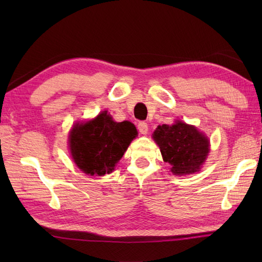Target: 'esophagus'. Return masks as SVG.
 Masks as SVG:
<instances>
[{
    "mask_svg": "<svg viewBox=\"0 0 262 262\" xmlns=\"http://www.w3.org/2000/svg\"><path fill=\"white\" fill-rule=\"evenodd\" d=\"M137 127H138V130H140L141 134H143V135H146L147 134L148 126H147V124H146L145 121H140V122H138Z\"/></svg>",
    "mask_w": 262,
    "mask_h": 262,
    "instance_id": "34e87169",
    "label": "esophagus"
}]
</instances>
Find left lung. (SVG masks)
Here are the masks:
<instances>
[{
	"instance_id": "8db88e82",
	"label": "left lung",
	"mask_w": 262,
	"mask_h": 262,
	"mask_svg": "<svg viewBox=\"0 0 262 262\" xmlns=\"http://www.w3.org/2000/svg\"><path fill=\"white\" fill-rule=\"evenodd\" d=\"M160 146L163 160L171 164L177 176L197 172L209 152V142L196 127L177 121L174 125H162L153 134Z\"/></svg>"
}]
</instances>
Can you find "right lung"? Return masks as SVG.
<instances>
[{
    "instance_id": "1",
    "label": "right lung",
    "mask_w": 262,
    "mask_h": 262,
    "mask_svg": "<svg viewBox=\"0 0 262 262\" xmlns=\"http://www.w3.org/2000/svg\"><path fill=\"white\" fill-rule=\"evenodd\" d=\"M136 135L132 122H116L103 111L96 119L76 124L71 130L72 158L86 174L110 173Z\"/></svg>"
}]
</instances>
